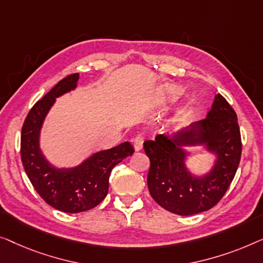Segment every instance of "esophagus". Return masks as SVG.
Here are the masks:
<instances>
[{
	"label": "esophagus",
	"instance_id": "1",
	"mask_svg": "<svg viewBox=\"0 0 263 263\" xmlns=\"http://www.w3.org/2000/svg\"><path fill=\"white\" fill-rule=\"evenodd\" d=\"M143 143H144V138L143 136L138 135L136 137L135 139H133V146H135V150L136 151H140L143 149Z\"/></svg>",
	"mask_w": 263,
	"mask_h": 263
}]
</instances>
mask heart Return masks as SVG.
I'll return each instance as SVG.
<instances>
[{"mask_svg": "<svg viewBox=\"0 0 263 263\" xmlns=\"http://www.w3.org/2000/svg\"><path fill=\"white\" fill-rule=\"evenodd\" d=\"M168 90L170 91V93H173V94L179 93V89H177V88H175V87H169Z\"/></svg>", "mask_w": 263, "mask_h": 263, "instance_id": "heart-1", "label": "heart"}]
</instances>
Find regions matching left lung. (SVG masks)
I'll return each mask as SVG.
<instances>
[{"mask_svg":"<svg viewBox=\"0 0 263 263\" xmlns=\"http://www.w3.org/2000/svg\"><path fill=\"white\" fill-rule=\"evenodd\" d=\"M184 146H204L216 155L214 167L204 176H193L185 167ZM150 160L147 187L154 200L169 212L192 216L217 205L237 172L242 154L237 116L220 94L205 119L173 136L158 135L144 142Z\"/></svg>","mask_w":263,"mask_h":263,"instance_id":"8db88e82","label":"left lung"}]
</instances>
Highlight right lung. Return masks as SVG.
Here are the masks:
<instances>
[{"instance_id": "obj_1", "label": "right lung", "mask_w": 263, "mask_h": 263, "mask_svg": "<svg viewBox=\"0 0 263 263\" xmlns=\"http://www.w3.org/2000/svg\"><path fill=\"white\" fill-rule=\"evenodd\" d=\"M79 73L66 76L39 100L26 117L21 130V160L29 181L50 206L66 213L84 212L99 205L108 193L112 169L135 153L128 142L91 155L72 168H57L40 149L39 138L44 120L63 94L75 89Z\"/></svg>"}]
</instances>
